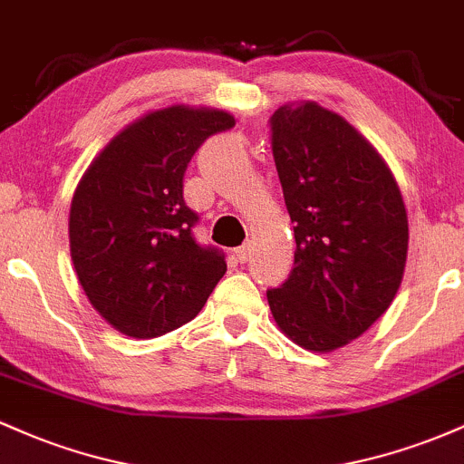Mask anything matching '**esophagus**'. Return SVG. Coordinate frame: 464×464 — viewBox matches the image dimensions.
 Listing matches in <instances>:
<instances>
[{"label": "esophagus", "instance_id": "34e87169", "mask_svg": "<svg viewBox=\"0 0 464 464\" xmlns=\"http://www.w3.org/2000/svg\"><path fill=\"white\" fill-rule=\"evenodd\" d=\"M236 255H237V262L239 264H246L248 259H250V246H248V244H244V246L236 248Z\"/></svg>", "mask_w": 464, "mask_h": 464}]
</instances>
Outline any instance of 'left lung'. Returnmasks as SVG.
<instances>
[{
    "label": "left lung",
    "instance_id": "left-lung-1",
    "mask_svg": "<svg viewBox=\"0 0 464 464\" xmlns=\"http://www.w3.org/2000/svg\"><path fill=\"white\" fill-rule=\"evenodd\" d=\"M270 148L290 220L295 268L268 290L270 312L303 349L351 343L401 285L408 218L391 169L343 117L314 102L270 117Z\"/></svg>",
    "mask_w": 464,
    "mask_h": 464
}]
</instances>
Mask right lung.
Wrapping results in <instances>:
<instances>
[{
	"label": "right lung",
	"instance_id": "obj_1",
	"mask_svg": "<svg viewBox=\"0 0 464 464\" xmlns=\"http://www.w3.org/2000/svg\"><path fill=\"white\" fill-rule=\"evenodd\" d=\"M233 126L225 111H154L84 172L69 211V246L84 295L117 332H172L225 276V253L194 236L200 218L185 205L183 177L202 143Z\"/></svg>",
	"mask_w": 464,
	"mask_h": 464
}]
</instances>
